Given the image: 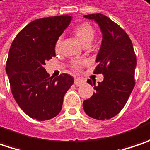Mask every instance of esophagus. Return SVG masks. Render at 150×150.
Listing matches in <instances>:
<instances>
[{
    "label": "esophagus",
    "instance_id": "34e87169",
    "mask_svg": "<svg viewBox=\"0 0 150 150\" xmlns=\"http://www.w3.org/2000/svg\"><path fill=\"white\" fill-rule=\"evenodd\" d=\"M85 83V81H83L80 78H75V85L77 86H81V85H83Z\"/></svg>",
    "mask_w": 150,
    "mask_h": 150
}]
</instances>
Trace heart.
Listing matches in <instances>:
<instances>
[{"mask_svg":"<svg viewBox=\"0 0 150 150\" xmlns=\"http://www.w3.org/2000/svg\"><path fill=\"white\" fill-rule=\"evenodd\" d=\"M74 33L77 37V38L81 41L83 45L86 46L88 44H90L92 42V40L94 39L95 34H96V31L94 28L87 23H84L80 24L79 26H77L74 30ZM61 40V38H59L58 39V41L56 42V46L58 47L59 42ZM81 62H77L75 61L73 64V67L75 69H79L81 65Z\"/></svg>","mask_w":150,"mask_h":150,"instance_id":"heart-1","label":"heart"}]
</instances>
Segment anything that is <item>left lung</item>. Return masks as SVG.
I'll return each mask as SVG.
<instances>
[{
    "instance_id": "1",
    "label": "left lung",
    "mask_w": 150,
    "mask_h": 150,
    "mask_svg": "<svg viewBox=\"0 0 150 150\" xmlns=\"http://www.w3.org/2000/svg\"><path fill=\"white\" fill-rule=\"evenodd\" d=\"M84 17L95 21L101 29L102 39L94 73L102 74L104 80L97 86H95L96 81L91 83L88 80L96 91L84 101L83 108L92 118L110 119L120 112L134 89L136 55L128 35L109 17L101 13Z\"/></svg>"
}]
</instances>
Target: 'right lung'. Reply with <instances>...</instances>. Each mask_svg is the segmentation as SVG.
Segmentation results:
<instances>
[{
	"label": "right lung",
	"instance_id": "right-lung-1",
	"mask_svg": "<svg viewBox=\"0 0 150 150\" xmlns=\"http://www.w3.org/2000/svg\"><path fill=\"white\" fill-rule=\"evenodd\" d=\"M72 16L37 19L28 24L11 43L6 64L14 99L25 113L38 121L56 117L62 109L64 94L73 85L68 74L53 78L46 60L55 56V44Z\"/></svg>",
	"mask_w": 150,
	"mask_h": 150
}]
</instances>
